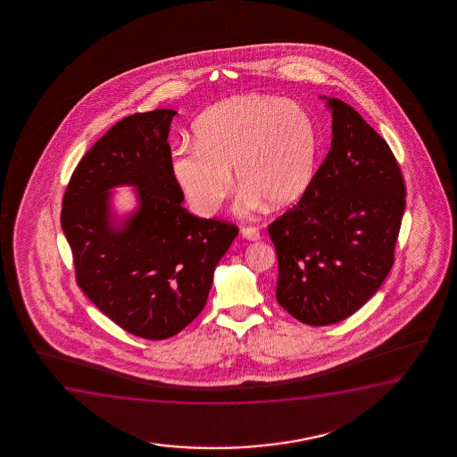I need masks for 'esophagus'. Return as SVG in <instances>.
I'll list each match as a JSON object with an SVG mask.
<instances>
[{"instance_id": "34e87169", "label": "esophagus", "mask_w": 457, "mask_h": 457, "mask_svg": "<svg viewBox=\"0 0 457 457\" xmlns=\"http://www.w3.org/2000/svg\"><path fill=\"white\" fill-rule=\"evenodd\" d=\"M242 236H244L246 240H251V242L261 238V234H259V229H257L256 226H244V228H242Z\"/></svg>"}]
</instances>
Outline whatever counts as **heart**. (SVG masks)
<instances>
[{
	"mask_svg": "<svg viewBox=\"0 0 457 457\" xmlns=\"http://www.w3.org/2000/svg\"><path fill=\"white\" fill-rule=\"evenodd\" d=\"M196 145L171 153V175L198 215H213L240 186V212L267 203L284 209L312 186L320 154L319 128L306 107L267 95H248L211 107L195 123Z\"/></svg>",
	"mask_w": 457,
	"mask_h": 457,
	"instance_id": "1",
	"label": "heart"
}]
</instances>
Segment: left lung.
<instances>
[{"mask_svg": "<svg viewBox=\"0 0 457 457\" xmlns=\"http://www.w3.org/2000/svg\"><path fill=\"white\" fill-rule=\"evenodd\" d=\"M331 150L312 186L269 225L276 300L311 326L334 325L378 292L395 261L406 186L387 142L337 98Z\"/></svg>", "mask_w": 457, "mask_h": 457, "instance_id": "8db88e82", "label": "left lung"}]
</instances>
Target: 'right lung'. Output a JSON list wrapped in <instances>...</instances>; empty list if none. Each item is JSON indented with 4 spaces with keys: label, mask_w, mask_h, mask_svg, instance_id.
Masks as SVG:
<instances>
[{
    "label": "right lung",
    "mask_w": 457,
    "mask_h": 457,
    "mask_svg": "<svg viewBox=\"0 0 457 457\" xmlns=\"http://www.w3.org/2000/svg\"><path fill=\"white\" fill-rule=\"evenodd\" d=\"M176 113L156 109L113 125L78 163L61 212L78 286L113 323L148 340L173 337L198 317L238 234L182 207L167 142ZM117 185L137 187L139 198L119 228L108 203Z\"/></svg>",
    "instance_id": "right-lung-1"
}]
</instances>
